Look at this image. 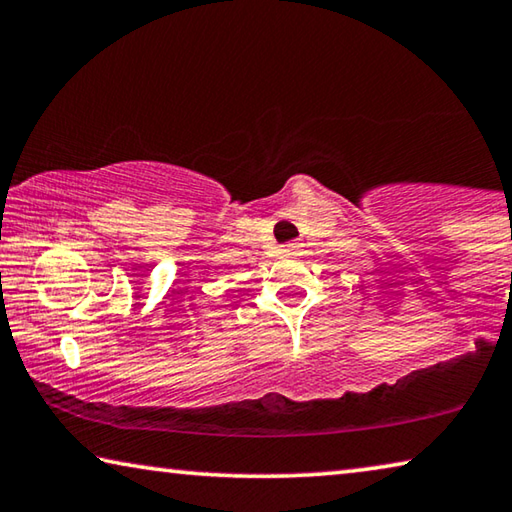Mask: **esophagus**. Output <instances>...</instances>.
Here are the masks:
<instances>
[{
	"label": "esophagus",
	"instance_id": "esophagus-1",
	"mask_svg": "<svg viewBox=\"0 0 512 512\" xmlns=\"http://www.w3.org/2000/svg\"><path fill=\"white\" fill-rule=\"evenodd\" d=\"M285 250H287V253H298V250H300V243H296V241H291V243H287V246H285Z\"/></svg>",
	"mask_w": 512,
	"mask_h": 512
}]
</instances>
